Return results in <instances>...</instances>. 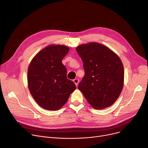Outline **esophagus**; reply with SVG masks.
I'll return each mask as SVG.
<instances>
[{"label": "esophagus", "mask_w": 148, "mask_h": 148, "mask_svg": "<svg viewBox=\"0 0 148 148\" xmlns=\"http://www.w3.org/2000/svg\"><path fill=\"white\" fill-rule=\"evenodd\" d=\"M73 82H74V83L75 84L76 86H77V85H78V84H79V80L78 79H75L73 80Z\"/></svg>", "instance_id": "esophagus-1"}]
</instances>
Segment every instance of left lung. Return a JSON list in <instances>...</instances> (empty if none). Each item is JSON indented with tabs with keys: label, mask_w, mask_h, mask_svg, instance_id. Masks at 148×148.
<instances>
[{
	"label": "left lung",
	"mask_w": 148,
	"mask_h": 148,
	"mask_svg": "<svg viewBox=\"0 0 148 148\" xmlns=\"http://www.w3.org/2000/svg\"><path fill=\"white\" fill-rule=\"evenodd\" d=\"M76 51L85 72L79 89L95 109L112 106L123 86L124 69L121 59L107 47L95 42L81 44Z\"/></svg>",
	"instance_id": "8db88e82"
}]
</instances>
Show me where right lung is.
I'll return each mask as SVG.
<instances>
[{
	"label": "right lung",
	"instance_id": "right-lung-1",
	"mask_svg": "<svg viewBox=\"0 0 148 148\" xmlns=\"http://www.w3.org/2000/svg\"><path fill=\"white\" fill-rule=\"evenodd\" d=\"M69 50L65 45H48L29 64L28 88L35 101L44 109H60L76 89L74 83L67 79L66 68L62 64Z\"/></svg>",
	"mask_w": 148,
	"mask_h": 148
}]
</instances>
